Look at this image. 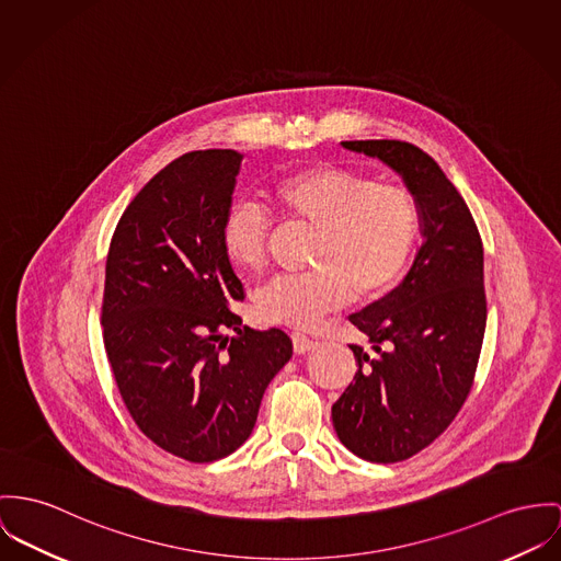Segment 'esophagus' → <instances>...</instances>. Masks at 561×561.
<instances>
[{
    "label": "esophagus",
    "instance_id": "34e87169",
    "mask_svg": "<svg viewBox=\"0 0 561 561\" xmlns=\"http://www.w3.org/2000/svg\"><path fill=\"white\" fill-rule=\"evenodd\" d=\"M293 345H295V352L302 354V352H309L316 342L309 340L305 333H293Z\"/></svg>",
    "mask_w": 561,
    "mask_h": 561
}]
</instances>
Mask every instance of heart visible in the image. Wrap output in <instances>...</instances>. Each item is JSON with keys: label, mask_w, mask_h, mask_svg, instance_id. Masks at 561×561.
Instances as JSON below:
<instances>
[{"label": "heart", "mask_w": 561, "mask_h": 561, "mask_svg": "<svg viewBox=\"0 0 561 561\" xmlns=\"http://www.w3.org/2000/svg\"><path fill=\"white\" fill-rule=\"evenodd\" d=\"M266 198L286 221L318 234L309 260L316 271L279 275L260 293L266 322L309 329L350 297L376 301L401 282L421 230L419 203L405 187L322 164L279 176ZM268 232L256 205L237 203L221 219V250L234 268L259 271Z\"/></svg>", "instance_id": "heart-1"}]
</instances>
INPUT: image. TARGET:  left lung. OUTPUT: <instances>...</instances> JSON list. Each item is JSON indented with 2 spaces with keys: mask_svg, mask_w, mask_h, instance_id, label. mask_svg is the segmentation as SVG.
<instances>
[{
  "mask_svg": "<svg viewBox=\"0 0 561 561\" xmlns=\"http://www.w3.org/2000/svg\"><path fill=\"white\" fill-rule=\"evenodd\" d=\"M342 145L387 162L421 209L423 245L405 279L350 316L374 352L350 345L358 371L331 410L347 450L397 463L448 430L474 385L486 327L482 239L430 153L403 140Z\"/></svg>",
  "mask_w": 561,
  "mask_h": 561,
  "instance_id": "8db88e82",
  "label": "left lung"
}]
</instances>
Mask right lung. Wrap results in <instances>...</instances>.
<instances>
[{"instance_id":"add662e5","label":"right lung","mask_w":561,"mask_h":561,"mask_svg":"<svg viewBox=\"0 0 561 561\" xmlns=\"http://www.w3.org/2000/svg\"><path fill=\"white\" fill-rule=\"evenodd\" d=\"M241 160L232 149L173 160L134 196L106 259L100 322L119 394L140 432L192 463L250 437L264 390L293 356L288 333L241 327L232 311L245 290L219 230Z\"/></svg>"}]
</instances>
